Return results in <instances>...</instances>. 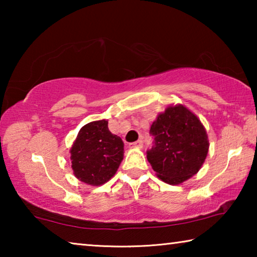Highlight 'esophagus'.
I'll list each match as a JSON object with an SVG mask.
<instances>
[{
	"instance_id": "1",
	"label": "esophagus",
	"mask_w": 257,
	"mask_h": 257,
	"mask_svg": "<svg viewBox=\"0 0 257 257\" xmlns=\"http://www.w3.org/2000/svg\"><path fill=\"white\" fill-rule=\"evenodd\" d=\"M143 145H144V142H143L142 139H139V141H137V142L130 143L129 147H143Z\"/></svg>"
}]
</instances>
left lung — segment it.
I'll list each match as a JSON object with an SVG mask.
<instances>
[{"mask_svg":"<svg viewBox=\"0 0 257 257\" xmlns=\"http://www.w3.org/2000/svg\"><path fill=\"white\" fill-rule=\"evenodd\" d=\"M154 145L147 160L161 180L179 185L199 171L208 152L206 130L193 112L178 104L165 108L151 125Z\"/></svg>","mask_w":257,"mask_h":257,"instance_id":"left-lung-1","label":"left lung"}]
</instances>
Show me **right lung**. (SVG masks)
I'll list each match as a JSON object with an SVG mask.
<instances>
[{"label": "right lung", "instance_id": "add662e5", "mask_svg": "<svg viewBox=\"0 0 257 257\" xmlns=\"http://www.w3.org/2000/svg\"><path fill=\"white\" fill-rule=\"evenodd\" d=\"M73 175L90 186H101L115 175L123 160V142L113 135L106 120L82 127L70 150Z\"/></svg>", "mask_w": 257, "mask_h": 257}]
</instances>
